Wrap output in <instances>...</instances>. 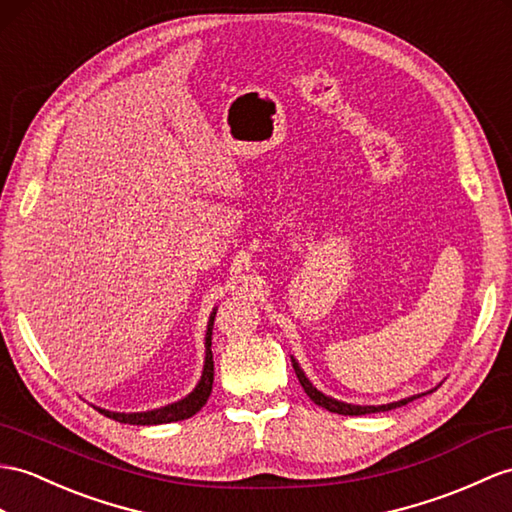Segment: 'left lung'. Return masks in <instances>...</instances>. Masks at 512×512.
Listing matches in <instances>:
<instances>
[{
  "instance_id": "left-lung-1",
  "label": "left lung",
  "mask_w": 512,
  "mask_h": 512,
  "mask_svg": "<svg viewBox=\"0 0 512 512\" xmlns=\"http://www.w3.org/2000/svg\"><path fill=\"white\" fill-rule=\"evenodd\" d=\"M291 363H293V369H295L297 378H299V384L304 386V391H306V395L310 397V400H313L317 406L330 410V413H336V415H371V413H386V410L400 408V406H404V404H408V402L417 400V397L426 395V393H421V395H410V397H404V400H397V402H391V404H380V406L347 404V402H341V400H334V397H330V395H326V393H321V391L317 389V386L306 378L304 369L299 367V363H297V360H295L293 356H291ZM432 391H434V389H432ZM432 391H428V393H432Z\"/></svg>"
}]
</instances>
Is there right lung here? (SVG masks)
Returning a JSON list of instances; mask_svg holds the SVG:
<instances>
[{
  "label": "right lung",
  "instance_id": "add662e5",
  "mask_svg": "<svg viewBox=\"0 0 512 512\" xmlns=\"http://www.w3.org/2000/svg\"><path fill=\"white\" fill-rule=\"evenodd\" d=\"M217 308H213V313L208 317V326H206V336H204V347H206V356H204V369H202V378L195 384V389L182 397V400L160 406L154 410H143V413H117V410H106L95 406L99 413L115 419L119 423H130V426H158V423H171V421H182L193 417L197 410H202V406L208 402L210 391H213V380H215V363H213V323H215Z\"/></svg>",
  "mask_w": 512,
  "mask_h": 512
}]
</instances>
